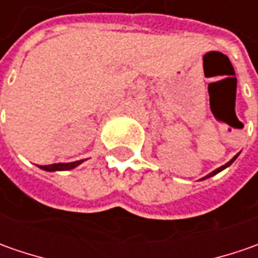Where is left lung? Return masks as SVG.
<instances>
[{
  "label": "left lung",
  "mask_w": 258,
  "mask_h": 258,
  "mask_svg": "<svg viewBox=\"0 0 258 258\" xmlns=\"http://www.w3.org/2000/svg\"><path fill=\"white\" fill-rule=\"evenodd\" d=\"M238 155H240V154L235 155L233 159H231V161H228V162H227V164H225V165H223V166H220V168H217L215 171H213V172H210V173H208V175H205L204 178H201V181H204V179H207V178H211V176H214V175H217V173H218V172H221V171H224L225 168H228V166H230V165L233 164L234 161L237 159V156H238Z\"/></svg>",
  "instance_id": "obj_1"
}]
</instances>
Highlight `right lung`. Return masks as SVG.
Returning <instances> with one entry per match:
<instances>
[{"label": "right lung", "mask_w": 258, "mask_h": 258, "mask_svg": "<svg viewBox=\"0 0 258 258\" xmlns=\"http://www.w3.org/2000/svg\"><path fill=\"white\" fill-rule=\"evenodd\" d=\"M85 162V159H80V161H76V162H69V164H53V165H41L40 168L43 171L47 172H54V171H69V169H73L76 166Z\"/></svg>", "instance_id": "add662e5"}]
</instances>
